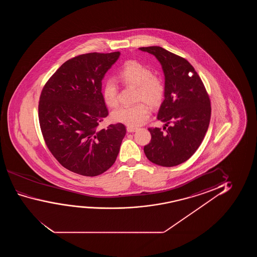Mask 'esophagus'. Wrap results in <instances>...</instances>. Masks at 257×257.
<instances>
[{
	"mask_svg": "<svg viewBox=\"0 0 257 257\" xmlns=\"http://www.w3.org/2000/svg\"><path fill=\"white\" fill-rule=\"evenodd\" d=\"M126 130L128 133H134V132H136L138 130V128H136V127L128 126L126 128Z\"/></svg>",
	"mask_w": 257,
	"mask_h": 257,
	"instance_id": "esophagus-1",
	"label": "esophagus"
}]
</instances>
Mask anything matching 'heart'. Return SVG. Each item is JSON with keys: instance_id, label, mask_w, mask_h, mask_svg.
Wrapping results in <instances>:
<instances>
[{"instance_id": "heart-1", "label": "heart", "mask_w": 257, "mask_h": 257, "mask_svg": "<svg viewBox=\"0 0 257 257\" xmlns=\"http://www.w3.org/2000/svg\"><path fill=\"white\" fill-rule=\"evenodd\" d=\"M120 81L125 85L137 87V101H145L155 107L162 102L164 95V84L162 79L153 74L151 69L135 60L127 61L118 73ZM118 87L115 81L109 79L102 86V98L109 107L117 105ZM150 116V109L144 102L134 105H123L113 111V121L129 126H139Z\"/></svg>"}]
</instances>
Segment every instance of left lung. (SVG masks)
Returning <instances> with one entry per match:
<instances>
[{"label":"left lung","instance_id":"1","mask_svg":"<svg viewBox=\"0 0 257 257\" xmlns=\"http://www.w3.org/2000/svg\"><path fill=\"white\" fill-rule=\"evenodd\" d=\"M162 65L165 76L164 101L157 119L170 126L149 128L151 141L145 146L150 162L174 167L186 162L199 148L211 119V102L204 83L189 61L160 46L141 47ZM163 126V130H165Z\"/></svg>","mask_w":257,"mask_h":257}]
</instances>
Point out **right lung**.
Instances as JSON below:
<instances>
[{
    "mask_svg": "<svg viewBox=\"0 0 257 257\" xmlns=\"http://www.w3.org/2000/svg\"><path fill=\"white\" fill-rule=\"evenodd\" d=\"M119 52L91 53L67 60L43 88L39 119L47 148L64 168L101 175L116 162L126 134L123 123L97 129L108 116L102 81Z\"/></svg>",
    "mask_w": 257,
    "mask_h": 257,
    "instance_id": "add662e5",
    "label": "right lung"
}]
</instances>
